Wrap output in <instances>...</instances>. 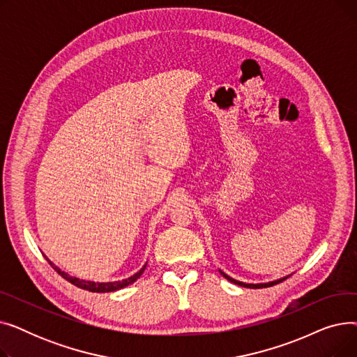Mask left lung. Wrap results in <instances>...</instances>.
<instances>
[{
    "mask_svg": "<svg viewBox=\"0 0 357 357\" xmlns=\"http://www.w3.org/2000/svg\"><path fill=\"white\" fill-rule=\"evenodd\" d=\"M220 271V269H218ZM220 273L226 278L227 280H230V282H233L234 285H238V287H245V288H252V289H259V288H268V287H272V285H276L279 282H282V280H285L287 278H289L291 275L288 276H284V278H279V279H275V280H271V282H264V284H246V282H241V280H237L231 276H229L227 273H224L222 271H220Z\"/></svg>",
    "mask_w": 357,
    "mask_h": 357,
    "instance_id": "8db88e82",
    "label": "left lung"
}]
</instances>
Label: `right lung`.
Listing matches in <instances>:
<instances>
[{
  "mask_svg": "<svg viewBox=\"0 0 357 357\" xmlns=\"http://www.w3.org/2000/svg\"><path fill=\"white\" fill-rule=\"evenodd\" d=\"M46 260L49 261V265L58 272L62 278H65L68 282H70V284H73L75 287H78V288H81V289H86V291H89V292H114V291H119V289H121V288H126V287H128L130 284H133V282H136V280L142 276V273L144 272V269H146V265H147V261L144 264V266L139 271V272H136L133 276H130V278H127V279H121V280H114V282H93V280H85V279H79V278H77V276H70L69 273H66V272H63L62 269H59L58 266H56L52 260H49L47 257H46Z\"/></svg>",
  "mask_w": 357,
  "mask_h": 357,
  "instance_id": "obj_1",
  "label": "right lung"
}]
</instances>
